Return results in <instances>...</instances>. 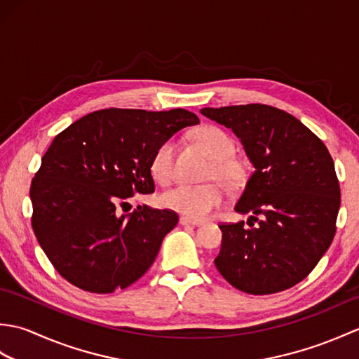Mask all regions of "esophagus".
Here are the masks:
<instances>
[{
    "label": "esophagus",
    "mask_w": 359,
    "mask_h": 359,
    "mask_svg": "<svg viewBox=\"0 0 359 359\" xmlns=\"http://www.w3.org/2000/svg\"><path fill=\"white\" fill-rule=\"evenodd\" d=\"M180 225H187V226H201L202 225V220H194V219H189L182 216L180 217Z\"/></svg>",
    "instance_id": "34e87169"
}]
</instances>
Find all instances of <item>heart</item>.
Masks as SVG:
<instances>
[{"instance_id": "b5f03b06", "label": "heart", "mask_w": 359, "mask_h": 359, "mask_svg": "<svg viewBox=\"0 0 359 359\" xmlns=\"http://www.w3.org/2000/svg\"><path fill=\"white\" fill-rule=\"evenodd\" d=\"M194 139L207 151L212 162L207 171L208 180H219L226 188H239L247 177V170L234 154V142L224 129L205 125L194 131ZM174 142L160 143L152 154L149 171L158 184H170L174 177ZM224 201V191L217 182L202 185H177L162 194L163 207L179 215L201 220L215 211Z\"/></svg>"}]
</instances>
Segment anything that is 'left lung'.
<instances>
[{"label":"left lung","mask_w":359,"mask_h":359,"mask_svg":"<svg viewBox=\"0 0 359 359\" xmlns=\"http://www.w3.org/2000/svg\"><path fill=\"white\" fill-rule=\"evenodd\" d=\"M201 112L230 128L255 166L234 207L241 215L250 212L248 226L243 220L219 225L216 269L250 294L296 285L315 269L337 231L341 191L329 149L292 114L269 104Z\"/></svg>","instance_id":"1"}]
</instances>
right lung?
I'll return each mask as SVG.
<instances>
[{"mask_svg": "<svg viewBox=\"0 0 359 359\" xmlns=\"http://www.w3.org/2000/svg\"><path fill=\"white\" fill-rule=\"evenodd\" d=\"M197 123L187 109L111 108L88 114L53 139L30 185L32 228L66 280L112 293L147 273L179 216L147 205L120 216L117 205L154 193V151Z\"/></svg>", "mask_w": 359, "mask_h": 359, "instance_id": "1", "label": "right lung"}]
</instances>
